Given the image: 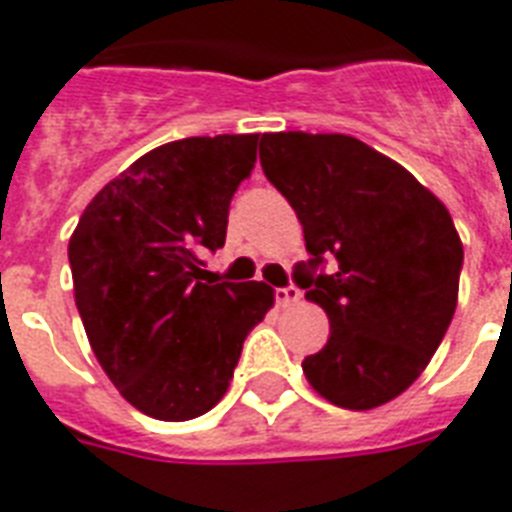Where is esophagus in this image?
<instances>
[{
	"mask_svg": "<svg viewBox=\"0 0 512 512\" xmlns=\"http://www.w3.org/2000/svg\"><path fill=\"white\" fill-rule=\"evenodd\" d=\"M275 298H277V304H282V306L298 304V301H301V290H298L296 285H288V288H277Z\"/></svg>",
	"mask_w": 512,
	"mask_h": 512,
	"instance_id": "obj_1",
	"label": "esophagus"
}]
</instances>
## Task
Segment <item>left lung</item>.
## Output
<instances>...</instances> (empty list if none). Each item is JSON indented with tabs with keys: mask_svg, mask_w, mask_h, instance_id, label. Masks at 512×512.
<instances>
[{
	"mask_svg": "<svg viewBox=\"0 0 512 512\" xmlns=\"http://www.w3.org/2000/svg\"><path fill=\"white\" fill-rule=\"evenodd\" d=\"M259 158L312 253L296 282L330 320L325 346L301 362L306 380L343 410L391 402L420 378L455 314L463 243L447 206L349 134H261Z\"/></svg>",
	"mask_w": 512,
	"mask_h": 512,
	"instance_id": "obj_1",
	"label": "left lung"
}]
</instances>
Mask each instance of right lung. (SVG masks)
Returning <instances> with one entry per match:
<instances>
[{
	"mask_svg": "<svg viewBox=\"0 0 512 512\" xmlns=\"http://www.w3.org/2000/svg\"><path fill=\"white\" fill-rule=\"evenodd\" d=\"M256 142L259 134H219L155 147L94 195L68 243L94 357L126 402L155 420L211 410L245 335L275 304L264 282H200V253L224 245Z\"/></svg>",
	"mask_w": 512,
	"mask_h": 512,
	"instance_id": "1",
	"label": "right lung"
}]
</instances>
